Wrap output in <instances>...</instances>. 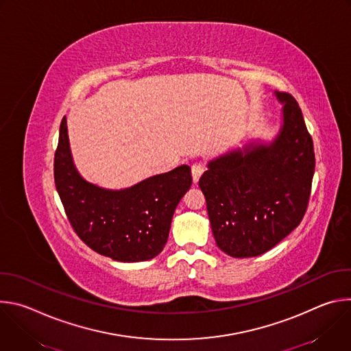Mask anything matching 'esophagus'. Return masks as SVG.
I'll use <instances>...</instances> for the list:
<instances>
[{
  "instance_id": "1",
  "label": "esophagus",
  "mask_w": 351,
  "mask_h": 351,
  "mask_svg": "<svg viewBox=\"0 0 351 351\" xmlns=\"http://www.w3.org/2000/svg\"><path fill=\"white\" fill-rule=\"evenodd\" d=\"M203 172H204V167L202 165V164H193L191 165V175H193V180H194V183H197L198 182V179L202 178V175H203Z\"/></svg>"
}]
</instances>
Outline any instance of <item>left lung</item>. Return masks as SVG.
I'll return each mask as SVG.
<instances>
[{"mask_svg":"<svg viewBox=\"0 0 351 351\" xmlns=\"http://www.w3.org/2000/svg\"><path fill=\"white\" fill-rule=\"evenodd\" d=\"M269 144L250 143L208 162L198 186L217 245L230 257L261 256L302 222L311 194L315 154L311 134L293 95Z\"/></svg>","mask_w":351,"mask_h":351,"instance_id":"obj_1","label":"left lung"}]
</instances>
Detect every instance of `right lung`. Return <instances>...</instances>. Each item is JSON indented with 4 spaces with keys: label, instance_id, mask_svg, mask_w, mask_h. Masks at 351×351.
Here are the masks:
<instances>
[{
    "label": "right lung",
    "instance_id": "right-lung-1",
    "mask_svg": "<svg viewBox=\"0 0 351 351\" xmlns=\"http://www.w3.org/2000/svg\"><path fill=\"white\" fill-rule=\"evenodd\" d=\"M54 180L65 214L82 241L115 261L138 263L162 252L175 208L193 179L190 167L180 165L122 190L88 183L73 165L64 117Z\"/></svg>",
    "mask_w": 351,
    "mask_h": 351
}]
</instances>
